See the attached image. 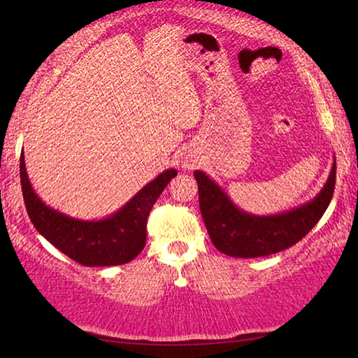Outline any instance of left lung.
Segmentation results:
<instances>
[{"instance_id": "obj_1", "label": "left lung", "mask_w": 358, "mask_h": 358, "mask_svg": "<svg viewBox=\"0 0 358 358\" xmlns=\"http://www.w3.org/2000/svg\"><path fill=\"white\" fill-rule=\"evenodd\" d=\"M205 227L217 251L232 257H262L287 250L316 226L335 191L336 161L322 189L292 210L252 215L232 202L227 192L202 171H194Z\"/></svg>"}]
</instances>
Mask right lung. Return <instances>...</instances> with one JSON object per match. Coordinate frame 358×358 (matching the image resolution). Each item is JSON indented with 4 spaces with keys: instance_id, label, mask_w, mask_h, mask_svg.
<instances>
[{
    "instance_id": "1",
    "label": "right lung",
    "mask_w": 358,
    "mask_h": 358,
    "mask_svg": "<svg viewBox=\"0 0 358 358\" xmlns=\"http://www.w3.org/2000/svg\"><path fill=\"white\" fill-rule=\"evenodd\" d=\"M173 177L167 169L145 185L115 213L101 220H78L48 207L33 189L20 155V183L23 201L36 230L66 256L85 266H112L138 256L147 240V220L157 197Z\"/></svg>"
}]
</instances>
